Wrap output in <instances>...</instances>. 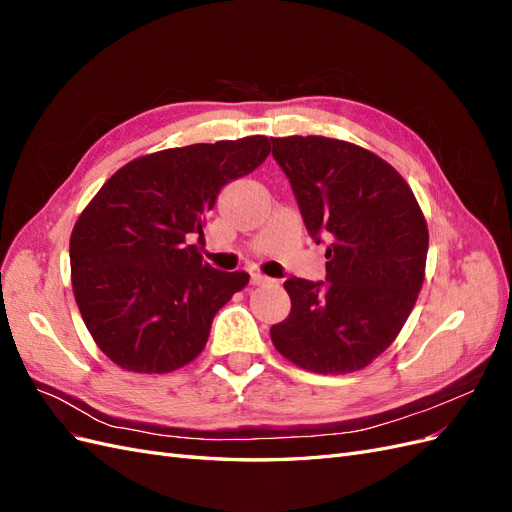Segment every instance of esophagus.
<instances>
[{
    "label": "esophagus",
    "mask_w": 512,
    "mask_h": 512,
    "mask_svg": "<svg viewBox=\"0 0 512 512\" xmlns=\"http://www.w3.org/2000/svg\"><path fill=\"white\" fill-rule=\"evenodd\" d=\"M269 282H271V277H267V275H260V273H252L250 275V284L252 286H265Z\"/></svg>",
    "instance_id": "34e87169"
}]
</instances>
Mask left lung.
<instances>
[{
	"label": "left lung",
	"mask_w": 512,
	"mask_h": 512,
	"mask_svg": "<svg viewBox=\"0 0 512 512\" xmlns=\"http://www.w3.org/2000/svg\"><path fill=\"white\" fill-rule=\"evenodd\" d=\"M327 282L290 277L273 346L314 374H350L393 344L425 280L429 232L410 185L376 153L324 136L271 138Z\"/></svg>",
	"instance_id": "8db88e82"
}]
</instances>
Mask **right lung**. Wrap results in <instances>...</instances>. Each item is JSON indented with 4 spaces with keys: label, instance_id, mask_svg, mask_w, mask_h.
I'll use <instances>...</instances> for the list:
<instances>
[{
    "label": "right lung",
    "instance_id": "right-lung-1",
    "mask_svg": "<svg viewBox=\"0 0 512 512\" xmlns=\"http://www.w3.org/2000/svg\"><path fill=\"white\" fill-rule=\"evenodd\" d=\"M269 151L267 136H245L151 153L119 168L76 220L74 299L121 369L168 374L203 352L213 316L250 275L213 269L188 237H205L220 190Z\"/></svg>",
    "mask_w": 512,
    "mask_h": 512
}]
</instances>
